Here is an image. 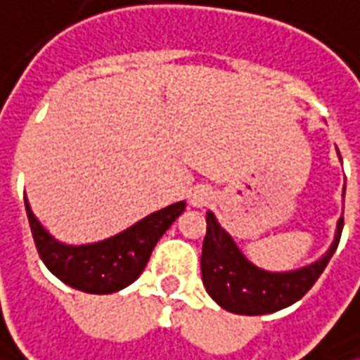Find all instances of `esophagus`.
Returning a JSON list of instances; mask_svg holds the SVG:
<instances>
[{
    "instance_id": "34e87169",
    "label": "esophagus",
    "mask_w": 360,
    "mask_h": 360,
    "mask_svg": "<svg viewBox=\"0 0 360 360\" xmlns=\"http://www.w3.org/2000/svg\"><path fill=\"white\" fill-rule=\"evenodd\" d=\"M211 191L209 188H205V186H196L194 188V193L191 194V202H193L194 207H205L207 202H211Z\"/></svg>"
}]
</instances>
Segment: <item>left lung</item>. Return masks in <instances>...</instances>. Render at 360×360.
I'll return each instance as SVG.
<instances>
[{
  "label": "left lung",
  "mask_w": 360,
  "mask_h": 360,
  "mask_svg": "<svg viewBox=\"0 0 360 360\" xmlns=\"http://www.w3.org/2000/svg\"><path fill=\"white\" fill-rule=\"evenodd\" d=\"M342 225L345 219L340 217L334 244L318 262L293 272H266L248 262L215 215L207 213V236L200 256L202 285L207 293L231 314L264 316L285 309L316 285L338 248Z\"/></svg>",
  "instance_id": "1"
}]
</instances>
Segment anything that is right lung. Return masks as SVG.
Returning a JSON list of instances; mask_svg holds the SVG:
<instances>
[{"label": "right lung", "mask_w": 360, "mask_h": 360, "mask_svg": "<svg viewBox=\"0 0 360 360\" xmlns=\"http://www.w3.org/2000/svg\"><path fill=\"white\" fill-rule=\"evenodd\" d=\"M24 205L40 260L46 269L65 285L96 295H108L131 285L143 272L160 238L186 207V202L169 205L98 244L65 245L44 231L26 198Z\"/></svg>", "instance_id": "1"}]
</instances>
